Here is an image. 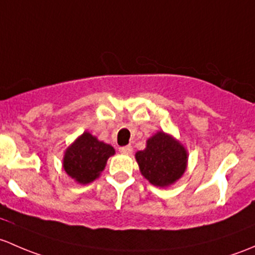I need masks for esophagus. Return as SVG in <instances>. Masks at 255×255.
<instances>
[{"mask_svg":"<svg viewBox=\"0 0 255 255\" xmlns=\"http://www.w3.org/2000/svg\"><path fill=\"white\" fill-rule=\"evenodd\" d=\"M119 151L122 152V153H124V154H130L131 152H132V146H130V145H128V146H122L119 148Z\"/></svg>","mask_w":255,"mask_h":255,"instance_id":"obj_1","label":"esophagus"}]
</instances>
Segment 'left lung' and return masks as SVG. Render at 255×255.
Returning a JSON list of instances; mask_svg holds the SVG:
<instances>
[{
    "instance_id": "1",
    "label": "left lung",
    "mask_w": 255,
    "mask_h": 255,
    "mask_svg": "<svg viewBox=\"0 0 255 255\" xmlns=\"http://www.w3.org/2000/svg\"><path fill=\"white\" fill-rule=\"evenodd\" d=\"M143 177L156 186H167L179 179L186 167V151L179 142L157 132L147 141L143 151L136 153Z\"/></svg>"
}]
</instances>
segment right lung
Returning <instances> with one entry per match:
<instances>
[{
  "mask_svg": "<svg viewBox=\"0 0 255 255\" xmlns=\"http://www.w3.org/2000/svg\"><path fill=\"white\" fill-rule=\"evenodd\" d=\"M114 153L112 146L85 132L65 152L64 169L78 183L87 184L99 177L108 158Z\"/></svg>",
  "mask_w": 255,
  "mask_h": 255,
  "instance_id": "add662e5",
  "label": "right lung"
}]
</instances>
